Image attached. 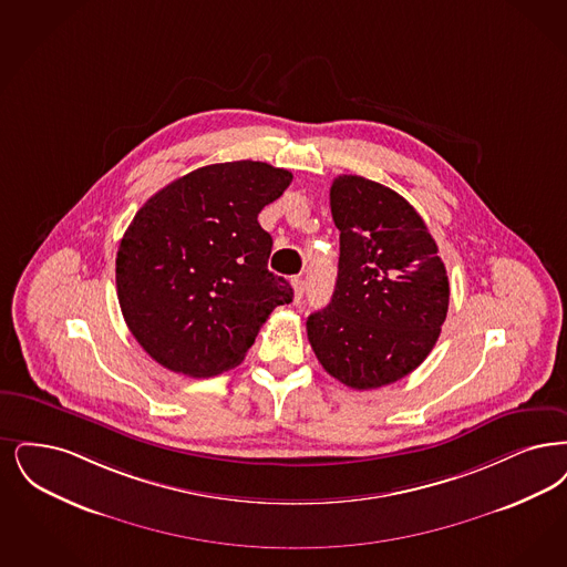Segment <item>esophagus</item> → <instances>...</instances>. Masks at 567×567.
Segmentation results:
<instances>
[{"instance_id": "34e87169", "label": "esophagus", "mask_w": 567, "mask_h": 567, "mask_svg": "<svg viewBox=\"0 0 567 567\" xmlns=\"http://www.w3.org/2000/svg\"><path fill=\"white\" fill-rule=\"evenodd\" d=\"M291 282H293L295 301L299 303L301 297L306 293V280H303V278H293Z\"/></svg>"}]
</instances>
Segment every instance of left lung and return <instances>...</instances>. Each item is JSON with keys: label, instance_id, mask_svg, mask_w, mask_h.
Here are the masks:
<instances>
[{"label": "left lung", "instance_id": "1", "mask_svg": "<svg viewBox=\"0 0 567 567\" xmlns=\"http://www.w3.org/2000/svg\"><path fill=\"white\" fill-rule=\"evenodd\" d=\"M329 200L338 282L331 303L308 317V340L341 384L382 388L431 354L450 308L447 270L424 219L394 189L340 175Z\"/></svg>", "mask_w": 567, "mask_h": 567}]
</instances>
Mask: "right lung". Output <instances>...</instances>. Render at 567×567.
<instances>
[{"label":"right lung","mask_w":567,"mask_h":567,"mask_svg":"<svg viewBox=\"0 0 567 567\" xmlns=\"http://www.w3.org/2000/svg\"><path fill=\"white\" fill-rule=\"evenodd\" d=\"M293 182L238 159L168 183L138 208L115 257L124 320L156 363L210 378L245 359L293 289L268 270L272 236L257 215Z\"/></svg>","instance_id":"1"}]
</instances>
